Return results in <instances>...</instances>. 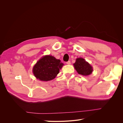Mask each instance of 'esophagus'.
I'll list each match as a JSON object with an SVG mask.
<instances>
[{
    "label": "esophagus",
    "instance_id": "obj_1",
    "mask_svg": "<svg viewBox=\"0 0 123 123\" xmlns=\"http://www.w3.org/2000/svg\"><path fill=\"white\" fill-rule=\"evenodd\" d=\"M66 64L68 65H71V62H70V61H68L66 62Z\"/></svg>",
    "mask_w": 123,
    "mask_h": 123
}]
</instances>
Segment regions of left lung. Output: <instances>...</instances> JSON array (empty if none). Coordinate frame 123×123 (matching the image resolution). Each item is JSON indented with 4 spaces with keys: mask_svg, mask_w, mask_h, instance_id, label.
Returning <instances> with one entry per match:
<instances>
[{
    "mask_svg": "<svg viewBox=\"0 0 123 123\" xmlns=\"http://www.w3.org/2000/svg\"><path fill=\"white\" fill-rule=\"evenodd\" d=\"M73 66L77 72L81 75L88 76L93 71L92 66L83 58H77Z\"/></svg>",
    "mask_w": 123,
    "mask_h": 123,
    "instance_id": "obj_1",
    "label": "left lung"
}]
</instances>
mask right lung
Masks as SVG:
<instances>
[{"label":"right lung","instance_id":"1","mask_svg":"<svg viewBox=\"0 0 123 123\" xmlns=\"http://www.w3.org/2000/svg\"><path fill=\"white\" fill-rule=\"evenodd\" d=\"M64 65L59 59L52 55H46L37 62L32 72L37 80L47 81L54 79Z\"/></svg>","mask_w":123,"mask_h":123}]
</instances>
